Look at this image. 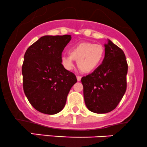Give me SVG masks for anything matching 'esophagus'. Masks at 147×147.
<instances>
[{"mask_svg": "<svg viewBox=\"0 0 147 147\" xmlns=\"http://www.w3.org/2000/svg\"><path fill=\"white\" fill-rule=\"evenodd\" d=\"M76 78H77V81H81V76H77Z\"/></svg>", "mask_w": 147, "mask_h": 147, "instance_id": "34e87169", "label": "esophagus"}]
</instances>
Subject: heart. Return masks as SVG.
Wrapping results in <instances>:
<instances>
[{"label":"heart","mask_w":147,"mask_h":147,"mask_svg":"<svg viewBox=\"0 0 147 147\" xmlns=\"http://www.w3.org/2000/svg\"><path fill=\"white\" fill-rule=\"evenodd\" d=\"M105 57V49L101 45L84 42L71 47L69 54L63 56L61 63L66 70L71 71L74 66V60L82 72L91 73L101 64Z\"/></svg>","instance_id":"obj_1"}]
</instances>
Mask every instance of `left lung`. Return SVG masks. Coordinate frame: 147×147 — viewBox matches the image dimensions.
Here are the masks:
<instances>
[{"label": "left lung", "instance_id": "8db88e82", "mask_svg": "<svg viewBox=\"0 0 147 147\" xmlns=\"http://www.w3.org/2000/svg\"><path fill=\"white\" fill-rule=\"evenodd\" d=\"M127 70L124 51L108 40L102 63L81 78L85 103L89 110L102 114L117 106L126 91Z\"/></svg>", "mask_w": 147, "mask_h": 147}]
</instances>
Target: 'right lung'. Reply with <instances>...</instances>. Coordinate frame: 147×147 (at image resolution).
Masks as SVG:
<instances>
[{
    "label": "right lung",
    "mask_w": 147,
    "mask_h": 147,
    "mask_svg": "<svg viewBox=\"0 0 147 147\" xmlns=\"http://www.w3.org/2000/svg\"><path fill=\"white\" fill-rule=\"evenodd\" d=\"M71 36L46 35L27 49L22 66L23 90L30 103L44 114L59 113L77 82L61 63V54Z\"/></svg>",
    "instance_id": "right-lung-1"
}]
</instances>
